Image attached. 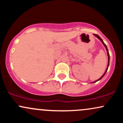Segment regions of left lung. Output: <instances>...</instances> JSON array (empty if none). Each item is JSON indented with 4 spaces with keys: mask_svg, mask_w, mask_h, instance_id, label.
Masks as SVG:
<instances>
[{
    "mask_svg": "<svg viewBox=\"0 0 123 123\" xmlns=\"http://www.w3.org/2000/svg\"><path fill=\"white\" fill-rule=\"evenodd\" d=\"M94 36H95V37H97V38H98V39H99V40H100V41H101V42H102V43L103 44H104V46H105V49H106V51H107V54H108V66H107V68H106V70H105V73H104V74H103V75L101 76V77H100L99 79H98L97 80H96V81H94V82H92V83H95V82H97V81H99V80H100L103 77H104V75H105V74H106V72H107V70H108V67H109V60H110V57H109V51H108V48H107V46H106V45L105 44V43H104V41L102 40V39H101V37H99V36H98V35H96V34H94Z\"/></svg>",
    "mask_w": 123,
    "mask_h": 123,
    "instance_id": "1",
    "label": "left lung"
}]
</instances>
